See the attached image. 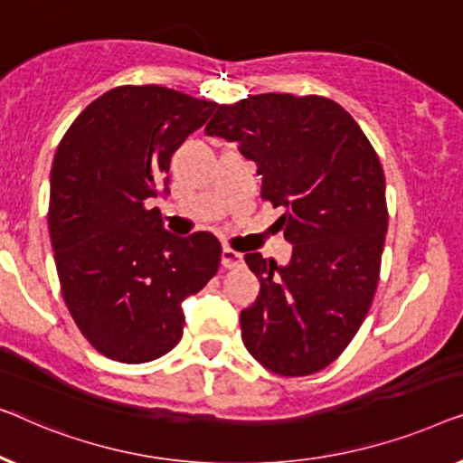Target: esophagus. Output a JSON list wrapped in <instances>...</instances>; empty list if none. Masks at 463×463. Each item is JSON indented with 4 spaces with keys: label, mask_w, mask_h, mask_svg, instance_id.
<instances>
[{
    "label": "esophagus",
    "mask_w": 463,
    "mask_h": 463,
    "mask_svg": "<svg viewBox=\"0 0 463 463\" xmlns=\"http://www.w3.org/2000/svg\"><path fill=\"white\" fill-rule=\"evenodd\" d=\"M243 262V256L237 250H232V247H224L222 250V266L224 269H237Z\"/></svg>",
    "instance_id": "esophagus-1"
}]
</instances>
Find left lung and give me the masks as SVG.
I'll return each instance as SVG.
<instances>
[{
	"label": "left lung",
	"mask_w": 463,
	"mask_h": 463,
	"mask_svg": "<svg viewBox=\"0 0 463 463\" xmlns=\"http://www.w3.org/2000/svg\"><path fill=\"white\" fill-rule=\"evenodd\" d=\"M207 136L239 142L262 175L260 197L294 243L288 266L245 253L260 294L241 310L245 348L272 373H317L367 317L388 231L386 178L367 136L325 96L258 94L218 104Z\"/></svg>",
	"instance_id": "1"
}]
</instances>
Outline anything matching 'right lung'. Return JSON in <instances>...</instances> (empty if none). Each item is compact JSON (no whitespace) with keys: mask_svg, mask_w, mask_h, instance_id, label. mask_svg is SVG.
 Instances as JSON below:
<instances>
[{"mask_svg":"<svg viewBox=\"0 0 463 463\" xmlns=\"http://www.w3.org/2000/svg\"><path fill=\"white\" fill-rule=\"evenodd\" d=\"M218 104L161 86H119L64 132L50 174L48 229L64 304L83 337L119 363L167 354L184 331L182 299L220 269L212 232L180 239L146 201L169 159Z\"/></svg>","mask_w":463,"mask_h":463,"instance_id":"right-lung-1","label":"right lung"}]
</instances>
